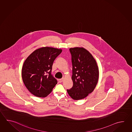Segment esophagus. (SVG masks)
Returning <instances> with one entry per match:
<instances>
[{"label": "esophagus", "instance_id": "esophagus-1", "mask_svg": "<svg viewBox=\"0 0 132 132\" xmlns=\"http://www.w3.org/2000/svg\"><path fill=\"white\" fill-rule=\"evenodd\" d=\"M63 81V79H59L58 80V81L60 83H61V82H62V81Z\"/></svg>", "mask_w": 132, "mask_h": 132}]
</instances>
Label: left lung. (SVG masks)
Masks as SVG:
<instances>
[{
  "label": "left lung",
  "mask_w": 132,
  "mask_h": 132,
  "mask_svg": "<svg viewBox=\"0 0 132 132\" xmlns=\"http://www.w3.org/2000/svg\"><path fill=\"white\" fill-rule=\"evenodd\" d=\"M69 51L73 67V86L67 92L73 100H81L95 89L98 81V67L92 55L84 48H70Z\"/></svg>",
  "instance_id": "left-lung-1"
}]
</instances>
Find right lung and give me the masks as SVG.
Instances as JSON below:
<instances>
[{"mask_svg": "<svg viewBox=\"0 0 132 132\" xmlns=\"http://www.w3.org/2000/svg\"><path fill=\"white\" fill-rule=\"evenodd\" d=\"M62 50L43 47L34 51L22 66V81L29 91L36 97H45L52 92L57 81L51 74L55 59Z\"/></svg>", "mask_w": 132, "mask_h": 132, "instance_id": "right-lung-1", "label": "right lung"}]
</instances>
